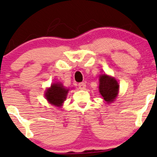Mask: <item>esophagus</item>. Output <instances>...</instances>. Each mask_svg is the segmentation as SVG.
Returning a JSON list of instances; mask_svg holds the SVG:
<instances>
[{"instance_id":"34e87169","label":"esophagus","mask_w":157,"mask_h":157,"mask_svg":"<svg viewBox=\"0 0 157 157\" xmlns=\"http://www.w3.org/2000/svg\"><path fill=\"white\" fill-rule=\"evenodd\" d=\"M78 87L80 89H85L86 87V85L85 82H79L78 83Z\"/></svg>"}]
</instances>
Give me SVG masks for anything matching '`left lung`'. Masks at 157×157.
<instances>
[{"label": "left lung", "mask_w": 157, "mask_h": 157, "mask_svg": "<svg viewBox=\"0 0 157 157\" xmlns=\"http://www.w3.org/2000/svg\"><path fill=\"white\" fill-rule=\"evenodd\" d=\"M99 80V92L104 98V101L107 103L114 101L119 89L118 82L115 78L109 77L106 75H101Z\"/></svg>", "instance_id": "left-lung-1"}]
</instances>
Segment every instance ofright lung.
<instances>
[{"mask_svg": "<svg viewBox=\"0 0 157 157\" xmlns=\"http://www.w3.org/2000/svg\"><path fill=\"white\" fill-rule=\"evenodd\" d=\"M68 89H65L61 83H54L45 93L46 99L50 104L56 106H61L66 98Z\"/></svg>", "mask_w": 157, "mask_h": 157, "instance_id": "right-lung-1", "label": "right lung"}]
</instances>
